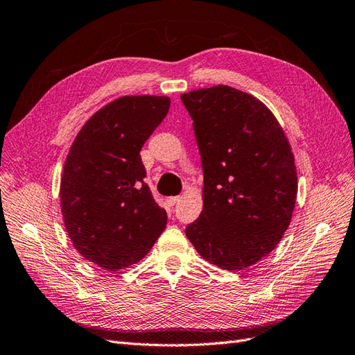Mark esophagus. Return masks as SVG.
Segmentation results:
<instances>
[{
	"label": "esophagus",
	"instance_id": "1",
	"mask_svg": "<svg viewBox=\"0 0 355 355\" xmlns=\"http://www.w3.org/2000/svg\"><path fill=\"white\" fill-rule=\"evenodd\" d=\"M180 200V196H171V198H168L166 199V202H168V205H175L177 204V202Z\"/></svg>",
	"mask_w": 355,
	"mask_h": 355
}]
</instances>
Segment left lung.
<instances>
[{"label":"left lung","mask_w":355,"mask_h":355,"mask_svg":"<svg viewBox=\"0 0 355 355\" xmlns=\"http://www.w3.org/2000/svg\"><path fill=\"white\" fill-rule=\"evenodd\" d=\"M204 169V209L186 235L207 261L245 269L277 247L297 195L284 130L257 98L230 86L181 95Z\"/></svg>","instance_id":"obj_1"}]
</instances>
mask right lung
Wrapping results in <instances>:
<instances>
[{
	"instance_id": "right-lung-1",
	"label": "right lung",
	"mask_w": 355,
	"mask_h": 355,
	"mask_svg": "<svg viewBox=\"0 0 355 355\" xmlns=\"http://www.w3.org/2000/svg\"><path fill=\"white\" fill-rule=\"evenodd\" d=\"M168 96H123L90 117L65 160L60 207L69 239L107 270L139 261L168 216L144 181L139 151L169 111Z\"/></svg>"
}]
</instances>
